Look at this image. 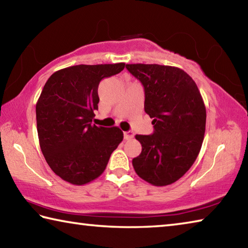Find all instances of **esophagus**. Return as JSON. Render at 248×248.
Returning <instances> with one entry per match:
<instances>
[{
    "instance_id": "esophagus-1",
    "label": "esophagus",
    "mask_w": 248,
    "mask_h": 248,
    "mask_svg": "<svg viewBox=\"0 0 248 248\" xmlns=\"http://www.w3.org/2000/svg\"><path fill=\"white\" fill-rule=\"evenodd\" d=\"M124 137L125 140H131L134 137V133H133V131H125V132H124Z\"/></svg>"
}]
</instances>
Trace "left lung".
Wrapping results in <instances>:
<instances>
[{
    "instance_id": "8db88e82",
    "label": "left lung",
    "mask_w": 248,
    "mask_h": 248,
    "mask_svg": "<svg viewBox=\"0 0 248 248\" xmlns=\"http://www.w3.org/2000/svg\"><path fill=\"white\" fill-rule=\"evenodd\" d=\"M144 89V110L153 118L150 136L132 159L136 173L154 186L178 180L194 164L205 131V107L196 83L185 71L159 64H127Z\"/></svg>"
}]
</instances>
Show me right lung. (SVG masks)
<instances>
[{
  "label": "right lung",
  "mask_w": 248,
  "mask_h": 248,
  "mask_svg": "<svg viewBox=\"0 0 248 248\" xmlns=\"http://www.w3.org/2000/svg\"><path fill=\"white\" fill-rule=\"evenodd\" d=\"M124 65H73L46 82L36 105L39 144L50 169L65 182L79 186L97 178L123 141L118 127H97L92 120L98 109L99 82Z\"/></svg>",
  "instance_id": "right-lung-1"
}]
</instances>
